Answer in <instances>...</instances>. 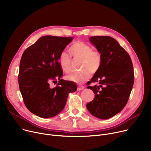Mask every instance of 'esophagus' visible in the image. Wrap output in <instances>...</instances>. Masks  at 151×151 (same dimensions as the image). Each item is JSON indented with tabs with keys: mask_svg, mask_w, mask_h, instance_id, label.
<instances>
[{
	"mask_svg": "<svg viewBox=\"0 0 151 151\" xmlns=\"http://www.w3.org/2000/svg\"><path fill=\"white\" fill-rule=\"evenodd\" d=\"M84 89V86H78V91H82Z\"/></svg>",
	"mask_w": 151,
	"mask_h": 151,
	"instance_id": "esophagus-1",
	"label": "esophagus"
}]
</instances>
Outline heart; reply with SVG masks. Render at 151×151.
<instances>
[{"label":"heart","instance_id":"b5f03b06","mask_svg":"<svg viewBox=\"0 0 151 151\" xmlns=\"http://www.w3.org/2000/svg\"><path fill=\"white\" fill-rule=\"evenodd\" d=\"M69 51L75 59L81 60L80 67L82 70L80 72L67 75V80L82 84L90 77V71L92 73H96L100 69L102 62L101 54L98 50H93L92 47L89 44L83 42H77L70 46ZM58 61L63 71L70 72L71 58L67 53L62 52Z\"/></svg>","mask_w":151,"mask_h":151}]
</instances>
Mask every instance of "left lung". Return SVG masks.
<instances>
[{
  "mask_svg": "<svg viewBox=\"0 0 151 151\" xmlns=\"http://www.w3.org/2000/svg\"><path fill=\"white\" fill-rule=\"evenodd\" d=\"M100 52L102 62L88 86L95 97L86 105L93 116L107 119L121 112L127 103L134 83L132 62L129 54L116 40L108 36L89 38Z\"/></svg>",
  "mask_w": 151,
  "mask_h": 151,
  "instance_id": "8db88e82",
  "label": "left lung"
}]
</instances>
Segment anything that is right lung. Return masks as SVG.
<instances>
[{
  "label": "right lung",
  "mask_w": 151,
  "mask_h": 151,
  "mask_svg": "<svg viewBox=\"0 0 151 151\" xmlns=\"http://www.w3.org/2000/svg\"><path fill=\"white\" fill-rule=\"evenodd\" d=\"M72 37L46 35L23 52L19 64L18 83L24 103L30 111L43 118L59 114L64 108L68 94L77 90L72 81L60 79L63 75L59 57ZM59 80L51 88L49 82Z\"/></svg>",
  "instance_id": "1"
}]
</instances>
